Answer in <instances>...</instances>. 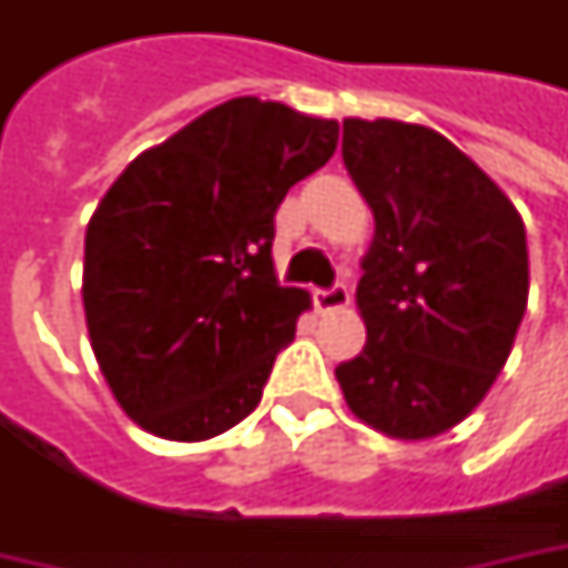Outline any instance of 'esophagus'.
I'll return each mask as SVG.
<instances>
[{"instance_id": "obj_1", "label": "esophagus", "mask_w": 568, "mask_h": 568, "mask_svg": "<svg viewBox=\"0 0 568 568\" xmlns=\"http://www.w3.org/2000/svg\"><path fill=\"white\" fill-rule=\"evenodd\" d=\"M313 303H316V313L328 316V313L347 310V303H351V291H347L344 284H335L332 291H316V294H313Z\"/></svg>"}]
</instances>
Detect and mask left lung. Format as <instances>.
<instances>
[{"instance_id":"8db88e82","label":"left lung","mask_w":568,"mask_h":568,"mask_svg":"<svg viewBox=\"0 0 568 568\" xmlns=\"http://www.w3.org/2000/svg\"><path fill=\"white\" fill-rule=\"evenodd\" d=\"M344 166L373 211L361 258V357L335 369L382 436L458 426L503 373L528 306L525 221L480 166L417 122L344 120Z\"/></svg>"}]
</instances>
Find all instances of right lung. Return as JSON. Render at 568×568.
Returning a JSON list of instances; mask_svg holds the SVG:
<instances>
[{
	"mask_svg": "<svg viewBox=\"0 0 568 568\" xmlns=\"http://www.w3.org/2000/svg\"><path fill=\"white\" fill-rule=\"evenodd\" d=\"M338 122L233 98L142 151L84 233L88 338L113 398L173 443L227 433L262 398L310 294L277 287L274 211L328 164Z\"/></svg>",
	"mask_w": 568,
	"mask_h": 568,
	"instance_id": "add662e5",
	"label": "right lung"
}]
</instances>
